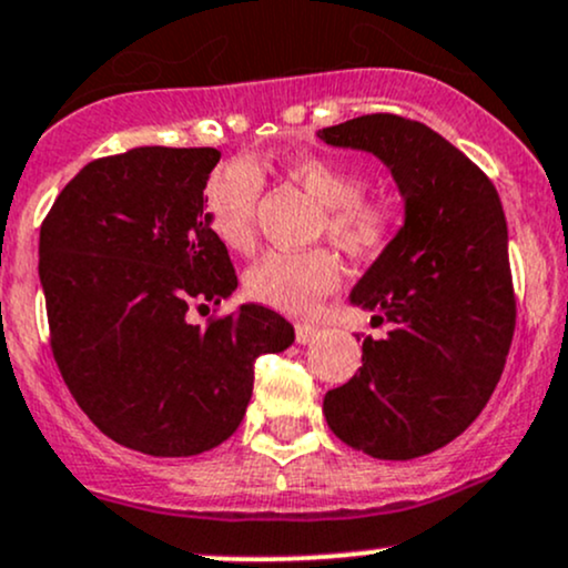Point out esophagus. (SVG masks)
I'll return each instance as SVG.
<instances>
[{
	"mask_svg": "<svg viewBox=\"0 0 568 568\" xmlns=\"http://www.w3.org/2000/svg\"><path fill=\"white\" fill-rule=\"evenodd\" d=\"M295 337H297V343H311V341H316L318 337V327H314V324H297L295 327Z\"/></svg>",
	"mask_w": 568,
	"mask_h": 568,
	"instance_id": "34e87169",
	"label": "esophagus"
}]
</instances>
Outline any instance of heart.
<instances>
[{
    "mask_svg": "<svg viewBox=\"0 0 568 568\" xmlns=\"http://www.w3.org/2000/svg\"><path fill=\"white\" fill-rule=\"evenodd\" d=\"M284 176L324 206L322 231L354 257H373L392 244L399 227V209L388 195L365 193V176L333 158H290ZM263 193L257 165L233 161L220 165L209 180L203 212L214 239L231 252H246L254 244V216ZM341 284V265L327 250L267 252L244 276L252 301L282 314L305 316L324 295Z\"/></svg>",
    "mask_w": 568,
    "mask_h": 568,
    "instance_id": "heart-1",
    "label": "heart"
}]
</instances>
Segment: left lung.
Returning a JSON list of instances; mask_svg holds the SVG:
<instances>
[{
  "instance_id": "8db88e82",
  "label": "left lung",
  "mask_w": 568,
  "mask_h": 568,
  "mask_svg": "<svg viewBox=\"0 0 568 568\" xmlns=\"http://www.w3.org/2000/svg\"><path fill=\"white\" fill-rule=\"evenodd\" d=\"M316 136L373 152L405 199V225L352 292L394 327L365 337L354 378L324 394V418L373 458L432 454L480 416L513 343L499 193L448 139L399 114H362Z\"/></svg>"
}]
</instances>
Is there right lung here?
Returning a JSON list of instances; mask_svg holds the SVG:
<instances>
[{"mask_svg":"<svg viewBox=\"0 0 568 568\" xmlns=\"http://www.w3.org/2000/svg\"><path fill=\"white\" fill-rule=\"evenodd\" d=\"M220 150L136 146L91 161L40 231L50 348L91 422L146 456H195L239 429L254 359L292 346L282 314L246 303L187 322L239 286L203 190Z\"/></svg>","mask_w":568,"mask_h":568,"instance_id":"1","label":"right lung"}]
</instances>
